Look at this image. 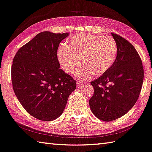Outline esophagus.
Returning a JSON list of instances; mask_svg holds the SVG:
<instances>
[{"mask_svg":"<svg viewBox=\"0 0 152 152\" xmlns=\"http://www.w3.org/2000/svg\"><path fill=\"white\" fill-rule=\"evenodd\" d=\"M84 83L82 81H77V88H80V87L83 85Z\"/></svg>","mask_w":152,"mask_h":152,"instance_id":"1","label":"esophagus"}]
</instances>
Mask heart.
<instances>
[{"mask_svg": "<svg viewBox=\"0 0 152 152\" xmlns=\"http://www.w3.org/2000/svg\"><path fill=\"white\" fill-rule=\"evenodd\" d=\"M117 53V44L112 37L80 34L69 39L67 46L60 47L57 57L62 69L69 74L74 73L81 58L84 66L75 75L86 79L93 74L99 76L106 73L115 62Z\"/></svg>", "mask_w": 152, "mask_h": 152, "instance_id": "heart-1", "label": "heart"}]
</instances>
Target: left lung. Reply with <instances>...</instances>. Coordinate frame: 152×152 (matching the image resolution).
Segmentation results:
<instances>
[{"label": "left lung", "instance_id": "8db88e82", "mask_svg": "<svg viewBox=\"0 0 152 152\" xmlns=\"http://www.w3.org/2000/svg\"><path fill=\"white\" fill-rule=\"evenodd\" d=\"M118 46L117 56L109 70L91 81L94 93L89 101L93 114L99 120L111 121L133 108L143 81L142 61L126 39L112 33Z\"/></svg>", "mask_w": 152, "mask_h": 152}]
</instances>
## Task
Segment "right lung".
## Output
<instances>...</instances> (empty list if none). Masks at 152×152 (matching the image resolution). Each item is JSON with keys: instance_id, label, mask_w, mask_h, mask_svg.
Instances as JSON below:
<instances>
[{"instance_id": "1", "label": "right lung", "mask_w": 152, "mask_h": 152, "mask_svg": "<svg viewBox=\"0 0 152 152\" xmlns=\"http://www.w3.org/2000/svg\"><path fill=\"white\" fill-rule=\"evenodd\" d=\"M69 33L43 31L19 49L11 66V81L17 99L30 115L43 121L58 118L76 81L60 69L59 44Z\"/></svg>"}]
</instances>
